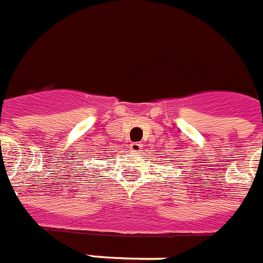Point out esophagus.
Here are the masks:
<instances>
[{
    "mask_svg": "<svg viewBox=\"0 0 263 263\" xmlns=\"http://www.w3.org/2000/svg\"><path fill=\"white\" fill-rule=\"evenodd\" d=\"M129 149H131L132 152H140L141 144L140 143H131V144H129Z\"/></svg>",
    "mask_w": 263,
    "mask_h": 263,
    "instance_id": "34e87169",
    "label": "esophagus"
}]
</instances>
